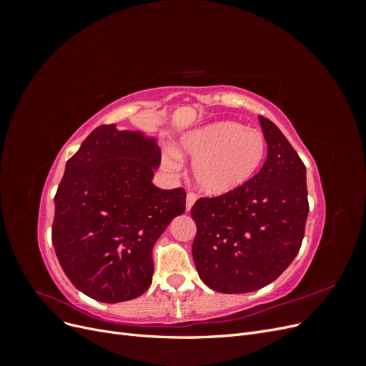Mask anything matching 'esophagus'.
Returning a JSON list of instances; mask_svg holds the SVG:
<instances>
[{
    "instance_id": "1",
    "label": "esophagus",
    "mask_w": 366,
    "mask_h": 366,
    "mask_svg": "<svg viewBox=\"0 0 366 366\" xmlns=\"http://www.w3.org/2000/svg\"><path fill=\"white\" fill-rule=\"evenodd\" d=\"M195 202H197V195L192 194V192H187V195H186V210H191L192 206L195 204Z\"/></svg>"
}]
</instances>
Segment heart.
<instances>
[{"instance_id": "obj_1", "label": "heart", "mask_w": 366, "mask_h": 366, "mask_svg": "<svg viewBox=\"0 0 366 366\" xmlns=\"http://www.w3.org/2000/svg\"><path fill=\"white\" fill-rule=\"evenodd\" d=\"M182 156L192 159V180L203 194L227 195L241 189L262 168L267 140L257 129L234 120H218L187 131L180 137L179 151L163 154V164L177 171Z\"/></svg>"}]
</instances>
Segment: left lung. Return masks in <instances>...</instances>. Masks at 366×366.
<instances>
[{"mask_svg": "<svg viewBox=\"0 0 366 366\" xmlns=\"http://www.w3.org/2000/svg\"><path fill=\"white\" fill-rule=\"evenodd\" d=\"M267 140L261 171L241 189L200 198L191 215L202 281L219 293H249L273 282L301 249L308 215L307 171L272 120L259 116Z\"/></svg>", "mask_w": 366, "mask_h": 366, "instance_id": "obj_1", "label": "left lung"}]
</instances>
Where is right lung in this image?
<instances>
[{"label": "right lung", "mask_w": 366, "mask_h": 366, "mask_svg": "<svg viewBox=\"0 0 366 366\" xmlns=\"http://www.w3.org/2000/svg\"><path fill=\"white\" fill-rule=\"evenodd\" d=\"M157 139L143 131L97 127L65 164L54 195L51 241L77 290L116 304L152 282V247L184 212L186 192L152 183Z\"/></svg>", "instance_id": "add662e5"}]
</instances>
